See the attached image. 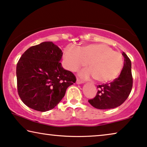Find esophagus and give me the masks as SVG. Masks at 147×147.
Instances as JSON below:
<instances>
[{
  "mask_svg": "<svg viewBox=\"0 0 147 147\" xmlns=\"http://www.w3.org/2000/svg\"><path fill=\"white\" fill-rule=\"evenodd\" d=\"M82 83H83V82H82V80H80V79H78V78H77V79H76V84H82Z\"/></svg>",
  "mask_w": 147,
  "mask_h": 147,
  "instance_id": "1",
  "label": "esophagus"
}]
</instances>
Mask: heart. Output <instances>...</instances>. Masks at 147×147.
<instances>
[{"label":"heart","instance_id":"heart-1","mask_svg":"<svg viewBox=\"0 0 147 147\" xmlns=\"http://www.w3.org/2000/svg\"><path fill=\"white\" fill-rule=\"evenodd\" d=\"M64 59L68 69L77 71L88 65L80 75L85 79L94 77L100 82L112 81L118 77L123 67V59L119 52L105 44H90L75 48L69 47L64 51Z\"/></svg>","mask_w":147,"mask_h":147}]
</instances>
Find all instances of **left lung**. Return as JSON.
<instances>
[{
	"label": "left lung",
	"instance_id": "1",
	"mask_svg": "<svg viewBox=\"0 0 147 147\" xmlns=\"http://www.w3.org/2000/svg\"><path fill=\"white\" fill-rule=\"evenodd\" d=\"M124 67L119 76L109 84L98 85L96 95L88 102L98 109H114L121 105L129 97L133 87L131 61L125 53Z\"/></svg>",
	"mask_w": 147,
	"mask_h": 147
}]
</instances>
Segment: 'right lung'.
<instances>
[{"instance_id":"right-lung-1","label":"right lung","mask_w":147,"mask_h":147,"mask_svg":"<svg viewBox=\"0 0 147 147\" xmlns=\"http://www.w3.org/2000/svg\"><path fill=\"white\" fill-rule=\"evenodd\" d=\"M63 52L53 42H43L24 52L16 65L17 90L20 99L35 111L55 108L69 86L76 82L60 61Z\"/></svg>"}]
</instances>
